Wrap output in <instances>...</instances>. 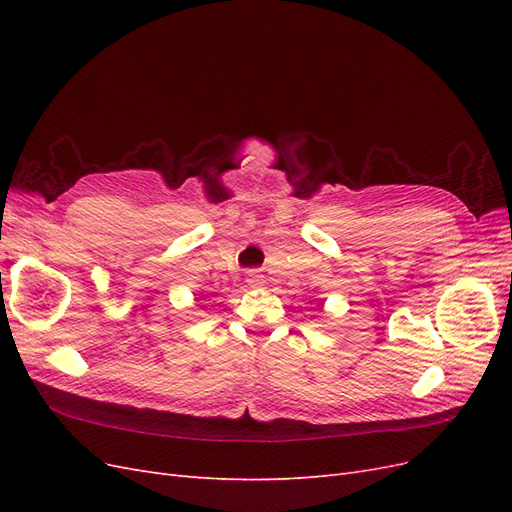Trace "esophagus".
<instances>
[{
    "label": "esophagus",
    "instance_id": "34e87169",
    "mask_svg": "<svg viewBox=\"0 0 512 512\" xmlns=\"http://www.w3.org/2000/svg\"><path fill=\"white\" fill-rule=\"evenodd\" d=\"M247 284H250V286H262V284H265V280H262L260 273L250 271V273H247Z\"/></svg>",
    "mask_w": 512,
    "mask_h": 512
}]
</instances>
